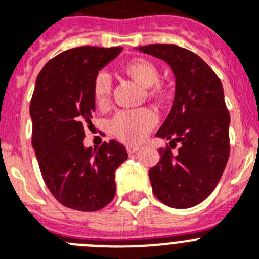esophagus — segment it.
Segmentation results:
<instances>
[{"label":"esophagus","instance_id":"obj_1","mask_svg":"<svg viewBox=\"0 0 259 259\" xmlns=\"http://www.w3.org/2000/svg\"><path fill=\"white\" fill-rule=\"evenodd\" d=\"M139 149H140V146L139 145H128L127 146L128 154H134V153H136Z\"/></svg>","mask_w":259,"mask_h":259}]
</instances>
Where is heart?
<instances>
[{"label": "heart", "mask_w": 259, "mask_h": 259, "mask_svg": "<svg viewBox=\"0 0 259 259\" xmlns=\"http://www.w3.org/2000/svg\"><path fill=\"white\" fill-rule=\"evenodd\" d=\"M124 74L131 77L139 85L144 88H152L150 93L157 95L161 89L155 87L159 80V71L157 66L148 59L135 58L127 62L123 67ZM111 81L106 74L101 72L93 81V98L98 106H106L109 104ZM157 119L149 110H137V111H122L114 118L113 131L120 140L125 143H137L143 140L148 132L155 124Z\"/></svg>", "instance_id": "obj_1"}]
</instances>
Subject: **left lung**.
<instances>
[{"label":"left lung","instance_id":"8db88e82","mask_svg":"<svg viewBox=\"0 0 259 259\" xmlns=\"http://www.w3.org/2000/svg\"><path fill=\"white\" fill-rule=\"evenodd\" d=\"M166 62L175 77L171 111L155 136L179 143L178 154L159 149L149 170L153 193L174 209H188L206 200L221 180L230 157V114L221 80L197 54L172 44L139 47Z\"/></svg>","mask_w":259,"mask_h":259}]
</instances>
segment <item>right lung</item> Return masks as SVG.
<instances>
[{
    "label": "right lung",
    "instance_id": "obj_1",
    "mask_svg": "<svg viewBox=\"0 0 259 259\" xmlns=\"http://www.w3.org/2000/svg\"><path fill=\"white\" fill-rule=\"evenodd\" d=\"M123 48L80 47L66 50L40 71L29 105L32 145L41 175L63 206L97 211L115 196V171L128 154L124 145L105 141L84 145L92 125L93 81Z\"/></svg>",
    "mask_w": 259,
    "mask_h": 259
}]
</instances>
